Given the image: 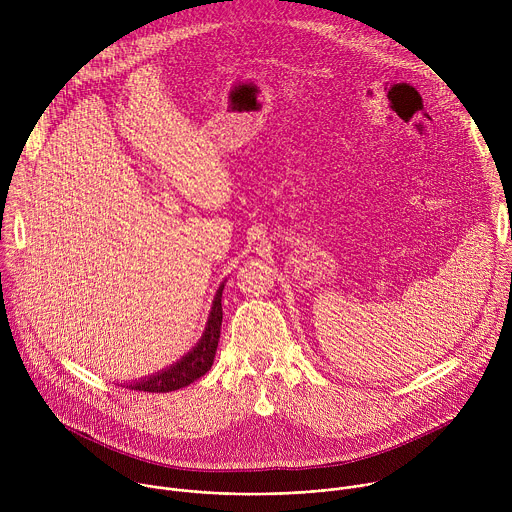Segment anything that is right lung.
<instances>
[{
    "label": "right lung",
    "instance_id": "obj_1",
    "mask_svg": "<svg viewBox=\"0 0 512 512\" xmlns=\"http://www.w3.org/2000/svg\"><path fill=\"white\" fill-rule=\"evenodd\" d=\"M225 283L227 281H223L216 289L204 332H202L200 340L194 344V348H190L180 360L170 364V367H166L150 377L123 383V387L131 389V391H145V393H170V391L188 387L190 383H194L196 379H200L202 375H206L210 371L212 362H214V354H216V346H218V338H221V324H223L221 300H223Z\"/></svg>",
    "mask_w": 512,
    "mask_h": 512
}]
</instances>
